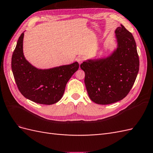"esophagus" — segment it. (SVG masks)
<instances>
[{
    "mask_svg": "<svg viewBox=\"0 0 153 153\" xmlns=\"http://www.w3.org/2000/svg\"><path fill=\"white\" fill-rule=\"evenodd\" d=\"M76 61H77V62L79 63V64H81L83 61H84V57H82V56H80V57H78L77 59H76Z\"/></svg>",
    "mask_w": 153,
    "mask_h": 153,
    "instance_id": "1",
    "label": "esophagus"
}]
</instances>
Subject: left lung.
Wrapping results in <instances>:
<instances>
[{
    "mask_svg": "<svg viewBox=\"0 0 153 153\" xmlns=\"http://www.w3.org/2000/svg\"><path fill=\"white\" fill-rule=\"evenodd\" d=\"M117 48L109 56L81 64L85 84L93 102L108 105L123 100L130 91L139 70V58L131 32L121 25L115 30Z\"/></svg>",
    "mask_w": 153,
    "mask_h": 153,
    "instance_id": "8db88e82",
    "label": "left lung"
}]
</instances>
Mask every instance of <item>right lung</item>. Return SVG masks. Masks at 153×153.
Listing matches in <instances>:
<instances>
[{"label":"right lung","instance_id":"right-lung-1","mask_svg":"<svg viewBox=\"0 0 153 153\" xmlns=\"http://www.w3.org/2000/svg\"><path fill=\"white\" fill-rule=\"evenodd\" d=\"M24 33L17 41L11 59L14 78L21 94L35 103L52 105L62 98L66 84L79 68L75 62L69 65L41 69L27 61L23 52Z\"/></svg>","mask_w":153,"mask_h":153}]
</instances>
